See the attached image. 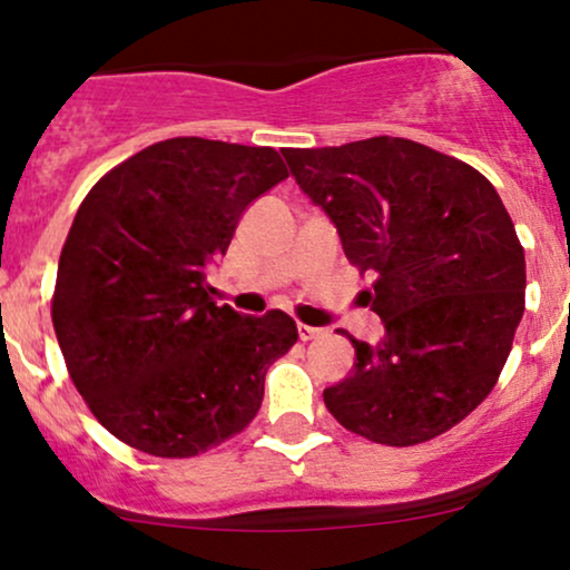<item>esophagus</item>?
Here are the masks:
<instances>
[{"label":"esophagus","mask_w":570,"mask_h":570,"mask_svg":"<svg viewBox=\"0 0 570 570\" xmlns=\"http://www.w3.org/2000/svg\"><path fill=\"white\" fill-rule=\"evenodd\" d=\"M297 335H299V340H313V337H322L324 330H318V326L297 324Z\"/></svg>","instance_id":"1"}]
</instances>
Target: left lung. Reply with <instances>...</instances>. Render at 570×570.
<instances>
[{"mask_svg": "<svg viewBox=\"0 0 570 570\" xmlns=\"http://www.w3.org/2000/svg\"><path fill=\"white\" fill-rule=\"evenodd\" d=\"M289 174L375 273L377 343L353 340L324 404L353 434L407 448L440 436L493 391L525 311V252L495 187L423 144L375 136L284 149Z\"/></svg>", "mask_w": 570, "mask_h": 570, "instance_id": "left-lung-1", "label": "left lung"}]
</instances>
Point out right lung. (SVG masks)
<instances>
[{
  "label": "right lung",
  "mask_w": 570,
  "mask_h": 570,
  "mask_svg": "<svg viewBox=\"0 0 570 570\" xmlns=\"http://www.w3.org/2000/svg\"><path fill=\"white\" fill-rule=\"evenodd\" d=\"M271 147L179 136L96 181L58 259L53 326L96 421L141 453L189 458L244 431L265 372L297 343L206 286L240 217L286 179Z\"/></svg>",
  "instance_id": "obj_1"
}]
</instances>
